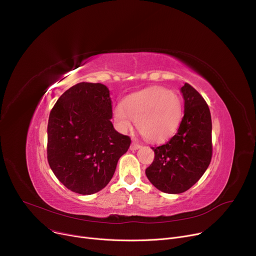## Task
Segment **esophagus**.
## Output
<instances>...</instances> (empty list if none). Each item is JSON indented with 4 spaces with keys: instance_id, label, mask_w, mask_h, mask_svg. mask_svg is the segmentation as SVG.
Masks as SVG:
<instances>
[{
    "instance_id": "34e87169",
    "label": "esophagus",
    "mask_w": 256,
    "mask_h": 256,
    "mask_svg": "<svg viewBox=\"0 0 256 256\" xmlns=\"http://www.w3.org/2000/svg\"><path fill=\"white\" fill-rule=\"evenodd\" d=\"M141 147V145L140 144H138L137 142H132V144H130V150H139Z\"/></svg>"
}]
</instances>
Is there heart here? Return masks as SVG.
Masks as SVG:
<instances>
[{
	"label": "heart",
	"mask_w": 256,
	"mask_h": 256,
	"mask_svg": "<svg viewBox=\"0 0 256 256\" xmlns=\"http://www.w3.org/2000/svg\"><path fill=\"white\" fill-rule=\"evenodd\" d=\"M182 117V102L176 92L154 87L128 98L114 109V118L122 130L136 122L141 135L150 141H163L178 130Z\"/></svg>",
	"instance_id": "b5f03b06"
}]
</instances>
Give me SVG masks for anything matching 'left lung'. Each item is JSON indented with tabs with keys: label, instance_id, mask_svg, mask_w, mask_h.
<instances>
[{
	"label": "left lung",
	"instance_id": "left-lung-1",
	"mask_svg": "<svg viewBox=\"0 0 256 256\" xmlns=\"http://www.w3.org/2000/svg\"><path fill=\"white\" fill-rule=\"evenodd\" d=\"M184 114L180 128L168 142L152 147L154 160L145 170L150 182L164 193L189 190L208 169L212 156V117L200 93L186 83L180 89Z\"/></svg>",
	"mask_w": 256,
	"mask_h": 256
}]
</instances>
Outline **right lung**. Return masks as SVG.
<instances>
[{
    "label": "right lung",
    "instance_id": "obj_1",
    "mask_svg": "<svg viewBox=\"0 0 256 256\" xmlns=\"http://www.w3.org/2000/svg\"><path fill=\"white\" fill-rule=\"evenodd\" d=\"M110 91L100 83H78L66 90L50 113L48 160L67 189L94 194L109 184L130 138L111 122Z\"/></svg>",
    "mask_w": 256,
    "mask_h": 256
}]
</instances>
